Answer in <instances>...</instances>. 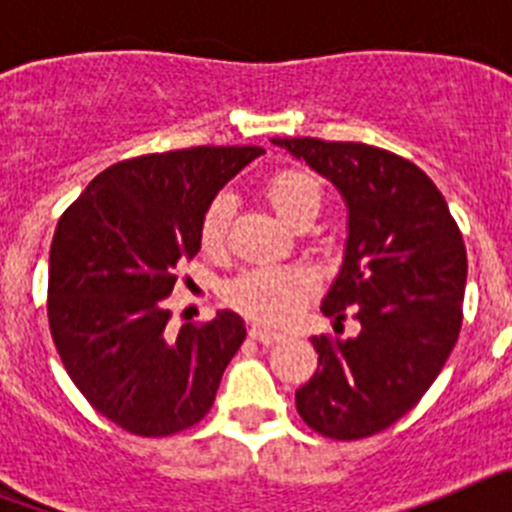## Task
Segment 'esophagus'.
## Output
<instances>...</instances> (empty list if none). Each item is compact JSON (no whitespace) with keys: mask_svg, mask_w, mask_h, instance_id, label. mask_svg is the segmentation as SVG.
<instances>
[{"mask_svg":"<svg viewBox=\"0 0 512 512\" xmlns=\"http://www.w3.org/2000/svg\"><path fill=\"white\" fill-rule=\"evenodd\" d=\"M248 338H253V341H259V343H277L282 341V333H277V330H266V328H259V325H251L248 328Z\"/></svg>","mask_w":512,"mask_h":512,"instance_id":"obj_1","label":"esophagus"}]
</instances>
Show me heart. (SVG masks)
Returning a JSON list of instances; mask_svg holds the SVG:
<instances>
[{
	"mask_svg": "<svg viewBox=\"0 0 512 512\" xmlns=\"http://www.w3.org/2000/svg\"><path fill=\"white\" fill-rule=\"evenodd\" d=\"M264 194L271 207L289 225L312 223L323 202V187L300 166H282L264 179ZM230 197L217 194L205 207L200 220V241L205 251H220L228 238ZM312 274L305 266L261 264L243 269L225 282L223 297L233 310L264 325H282L292 320L312 292Z\"/></svg>",
	"mask_w": 512,
	"mask_h": 512,
	"instance_id": "1",
	"label": "heart"
}]
</instances>
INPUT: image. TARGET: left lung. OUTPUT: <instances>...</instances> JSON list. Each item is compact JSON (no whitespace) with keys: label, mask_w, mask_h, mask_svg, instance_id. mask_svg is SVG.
<instances>
[{"label":"left lung","mask_w":512,"mask_h":512,"mask_svg":"<svg viewBox=\"0 0 512 512\" xmlns=\"http://www.w3.org/2000/svg\"><path fill=\"white\" fill-rule=\"evenodd\" d=\"M341 189L348 205L343 269L323 300L348 341L315 336L318 369L297 413L333 441L382 433L413 410L459 341L467 248L449 205L423 169L366 143L274 138Z\"/></svg>","instance_id":"left-lung-1"}]
</instances>
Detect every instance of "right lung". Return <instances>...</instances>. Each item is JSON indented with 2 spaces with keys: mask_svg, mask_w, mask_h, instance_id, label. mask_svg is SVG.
Listing matches in <instances>:
<instances>
[{
  "mask_svg": "<svg viewBox=\"0 0 512 512\" xmlns=\"http://www.w3.org/2000/svg\"><path fill=\"white\" fill-rule=\"evenodd\" d=\"M259 146H194L107 166L53 233L48 325L71 382L97 413L146 438L210 413L246 325L230 310L169 328L179 266L200 251L217 189Z\"/></svg>",
  "mask_w": 512,
  "mask_h": 512,
  "instance_id": "obj_1",
  "label": "right lung"
}]
</instances>
